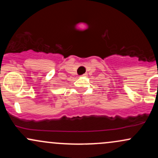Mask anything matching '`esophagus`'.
<instances>
[{"mask_svg":"<svg viewBox=\"0 0 158 158\" xmlns=\"http://www.w3.org/2000/svg\"><path fill=\"white\" fill-rule=\"evenodd\" d=\"M86 76V74H84V75H82V77H85Z\"/></svg>","mask_w":158,"mask_h":158,"instance_id":"1","label":"esophagus"}]
</instances>
